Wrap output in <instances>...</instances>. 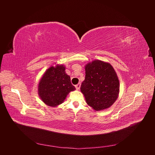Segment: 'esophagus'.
Listing matches in <instances>:
<instances>
[{
    "label": "esophagus",
    "mask_w": 155,
    "mask_h": 155,
    "mask_svg": "<svg viewBox=\"0 0 155 155\" xmlns=\"http://www.w3.org/2000/svg\"><path fill=\"white\" fill-rule=\"evenodd\" d=\"M80 87H81V83H78V85H76V86H75V87H76V88L77 89V90H79V88H80Z\"/></svg>",
    "instance_id": "obj_1"
}]
</instances>
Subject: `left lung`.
<instances>
[{
  "mask_svg": "<svg viewBox=\"0 0 155 155\" xmlns=\"http://www.w3.org/2000/svg\"><path fill=\"white\" fill-rule=\"evenodd\" d=\"M85 78L81 92L87 104L96 111L109 108L118 99L120 82L109 63L94 60L85 67Z\"/></svg>",
  "mask_w": 155,
  "mask_h": 155,
  "instance_id": "1",
  "label": "left lung"
}]
</instances>
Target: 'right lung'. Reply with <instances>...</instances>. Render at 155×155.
Listing matches in <instances>:
<instances>
[{"label": "right lung", "mask_w": 155, "mask_h": 155, "mask_svg": "<svg viewBox=\"0 0 155 155\" xmlns=\"http://www.w3.org/2000/svg\"><path fill=\"white\" fill-rule=\"evenodd\" d=\"M76 90L65 72L64 64H56L46 70L38 84V94L46 105L57 107L61 104L71 91Z\"/></svg>", "instance_id": "1"}]
</instances>
